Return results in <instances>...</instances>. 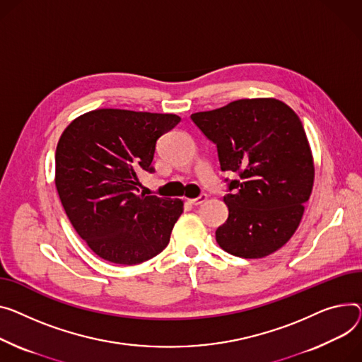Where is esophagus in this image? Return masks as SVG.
I'll return each instance as SVG.
<instances>
[{
  "instance_id": "1",
  "label": "esophagus",
  "mask_w": 362,
  "mask_h": 362,
  "mask_svg": "<svg viewBox=\"0 0 362 362\" xmlns=\"http://www.w3.org/2000/svg\"><path fill=\"white\" fill-rule=\"evenodd\" d=\"M206 199H208V195H206V194H201L198 198L189 199V204H192V205H201V204H204Z\"/></svg>"
}]
</instances>
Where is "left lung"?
I'll return each mask as SVG.
<instances>
[{
    "label": "left lung",
    "instance_id": "left-lung-1",
    "mask_svg": "<svg viewBox=\"0 0 362 362\" xmlns=\"http://www.w3.org/2000/svg\"><path fill=\"white\" fill-rule=\"evenodd\" d=\"M215 144L224 177L227 221L215 238L245 259L268 256L296 233L308 201L315 165L300 117L276 99H242L190 116Z\"/></svg>",
    "mask_w": 362,
    "mask_h": 362
}]
</instances>
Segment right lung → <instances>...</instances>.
Instances as JSON below:
<instances>
[{"mask_svg": "<svg viewBox=\"0 0 362 362\" xmlns=\"http://www.w3.org/2000/svg\"><path fill=\"white\" fill-rule=\"evenodd\" d=\"M179 122L177 115L99 109L61 135L58 195L72 227L99 257L136 264L170 242L183 202L138 195V176L154 172L156 144Z\"/></svg>", "mask_w": 362, "mask_h": 362, "instance_id": "obj_1", "label": "right lung"}]
</instances>
